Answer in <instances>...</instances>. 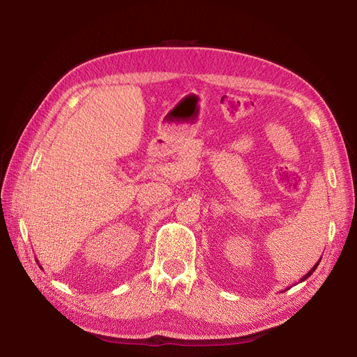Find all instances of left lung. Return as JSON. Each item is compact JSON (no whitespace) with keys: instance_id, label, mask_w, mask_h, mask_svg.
Returning a JSON list of instances; mask_svg holds the SVG:
<instances>
[{"instance_id":"1","label":"left lung","mask_w":357,"mask_h":357,"mask_svg":"<svg viewBox=\"0 0 357 357\" xmlns=\"http://www.w3.org/2000/svg\"><path fill=\"white\" fill-rule=\"evenodd\" d=\"M319 262H320V261H319ZM319 262H317V264H316V265H314V266H312V268H311V269H310V271H308V273H307V274H305V275H304V277H302V278H301V282H304V280H307V278H308V277H310V275H311V274H312V273H314V271H316V268H317V265H319Z\"/></svg>"}]
</instances>
